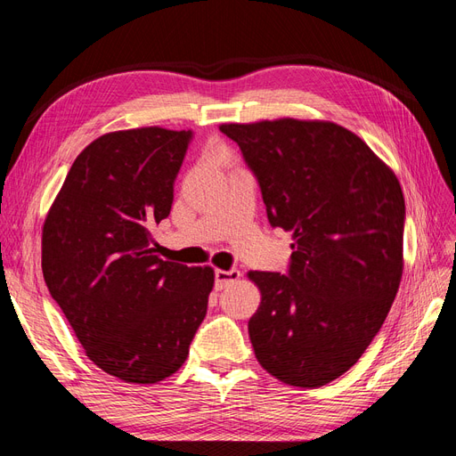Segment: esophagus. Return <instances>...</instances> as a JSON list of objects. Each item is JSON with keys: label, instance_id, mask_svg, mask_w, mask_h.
I'll use <instances>...</instances> for the list:
<instances>
[{"label": "esophagus", "instance_id": "obj_1", "mask_svg": "<svg viewBox=\"0 0 456 456\" xmlns=\"http://www.w3.org/2000/svg\"><path fill=\"white\" fill-rule=\"evenodd\" d=\"M241 278L240 270H216L215 272V287L216 289H224L226 285L238 281Z\"/></svg>", "mask_w": 456, "mask_h": 456}]
</instances>
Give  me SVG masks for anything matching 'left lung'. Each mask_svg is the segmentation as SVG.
I'll use <instances>...</instances> for the list:
<instances>
[{
    "label": "left lung",
    "mask_w": 456,
    "mask_h": 456,
    "mask_svg": "<svg viewBox=\"0 0 456 456\" xmlns=\"http://www.w3.org/2000/svg\"><path fill=\"white\" fill-rule=\"evenodd\" d=\"M256 176L270 224L293 232L287 273L249 272L258 363L317 388L344 375L380 330L403 272L405 200L394 171L330 121L224 123Z\"/></svg>",
    "instance_id": "left-lung-1"
}]
</instances>
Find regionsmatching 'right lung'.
I'll return each mask as SVG.
<instances>
[{
	"label": "right lung",
	"instance_id": "right-lung-1",
	"mask_svg": "<svg viewBox=\"0 0 456 456\" xmlns=\"http://www.w3.org/2000/svg\"><path fill=\"white\" fill-rule=\"evenodd\" d=\"M191 131L106 133L76 158L47 213L41 270L89 360L123 382L154 384L188 357L215 283L209 266L163 260L151 226L167 218Z\"/></svg>",
	"mask_w": 456,
	"mask_h": 456
}]
</instances>
